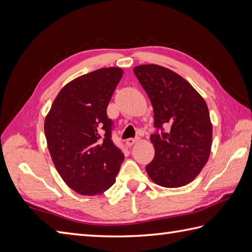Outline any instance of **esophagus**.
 <instances>
[{"instance_id":"obj_1","label":"esophagus","mask_w":252,"mask_h":252,"mask_svg":"<svg viewBox=\"0 0 252 252\" xmlns=\"http://www.w3.org/2000/svg\"><path fill=\"white\" fill-rule=\"evenodd\" d=\"M137 141H138V138H132V137H130V138H127V140L126 141V144L127 146H132L133 144H135Z\"/></svg>"}]
</instances>
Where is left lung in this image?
Returning <instances> with one entry per match:
<instances>
[{
  "mask_svg": "<svg viewBox=\"0 0 252 252\" xmlns=\"http://www.w3.org/2000/svg\"><path fill=\"white\" fill-rule=\"evenodd\" d=\"M154 108L151 135L155 157L146 165L155 183L175 189L187 185L201 172L210 156L212 125L201 95L180 74L162 66L133 69Z\"/></svg>",
  "mask_w": 252,
  "mask_h": 252,
  "instance_id": "8db88e82",
  "label": "left lung"
}]
</instances>
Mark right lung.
Here are the masks:
<instances>
[{
    "label": "right lung",
    "mask_w": 252,
    "mask_h": 252,
    "mask_svg": "<svg viewBox=\"0 0 252 252\" xmlns=\"http://www.w3.org/2000/svg\"><path fill=\"white\" fill-rule=\"evenodd\" d=\"M121 68H101L63 87L44 122L47 147L57 172L78 194H103L114 185L122 152L111 140L107 106L122 77Z\"/></svg>",
    "instance_id": "obj_1"
}]
</instances>
